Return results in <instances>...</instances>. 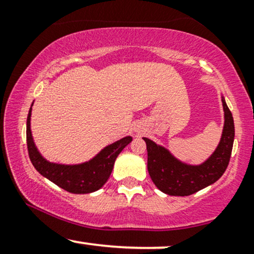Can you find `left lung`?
I'll list each match as a JSON object with an SVG mask.
<instances>
[{"label":"left lung","instance_id":"8db88e82","mask_svg":"<svg viewBox=\"0 0 254 254\" xmlns=\"http://www.w3.org/2000/svg\"><path fill=\"white\" fill-rule=\"evenodd\" d=\"M224 127L214 154L202 165L191 166L179 161L166 148L149 138L143 139L148 151V172L156 188L170 196H190L217 182L229 164L234 142V121L222 98Z\"/></svg>","mask_w":254,"mask_h":254}]
</instances>
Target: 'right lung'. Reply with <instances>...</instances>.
I'll list each match as a JSON object with an SVG mask.
<instances>
[{
  "label": "right lung",
  "instance_id": "obj_1",
  "mask_svg": "<svg viewBox=\"0 0 254 254\" xmlns=\"http://www.w3.org/2000/svg\"><path fill=\"white\" fill-rule=\"evenodd\" d=\"M31 111L32 106L27 116L26 139H27L28 155L32 165L43 177L48 178L61 189L70 193H90L103 188L111 176L113 165L119 153L132 141V137H124L115 143L105 147L90 161L81 165L52 164L40 155L32 138Z\"/></svg>",
  "mask_w": 254,
  "mask_h": 254
}]
</instances>
